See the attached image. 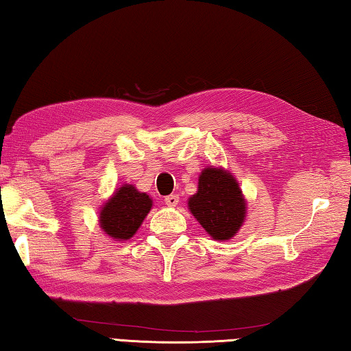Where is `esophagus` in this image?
I'll use <instances>...</instances> for the list:
<instances>
[{
  "instance_id": "34e87169",
  "label": "esophagus",
  "mask_w": 351,
  "mask_h": 351,
  "mask_svg": "<svg viewBox=\"0 0 351 351\" xmlns=\"http://www.w3.org/2000/svg\"><path fill=\"white\" fill-rule=\"evenodd\" d=\"M178 201H180V197H178L176 193H171V195H167V197L164 198V203L170 206V207H175L178 204Z\"/></svg>"
}]
</instances>
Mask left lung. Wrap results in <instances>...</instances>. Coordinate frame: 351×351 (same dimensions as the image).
<instances>
[{
  "instance_id": "left-lung-1",
  "label": "left lung",
  "mask_w": 351,
  "mask_h": 351,
  "mask_svg": "<svg viewBox=\"0 0 351 351\" xmlns=\"http://www.w3.org/2000/svg\"><path fill=\"white\" fill-rule=\"evenodd\" d=\"M190 212L215 240H229L245 219L246 207L234 176L221 169H204L198 192L189 199Z\"/></svg>"
}]
</instances>
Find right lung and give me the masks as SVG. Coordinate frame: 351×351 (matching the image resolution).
<instances>
[{"label": "right lung", "mask_w": 351, "mask_h": 351, "mask_svg": "<svg viewBox=\"0 0 351 351\" xmlns=\"http://www.w3.org/2000/svg\"><path fill=\"white\" fill-rule=\"evenodd\" d=\"M152 209V199L133 186H123L100 212V228L116 240H128L136 234Z\"/></svg>", "instance_id": "1"}]
</instances>
